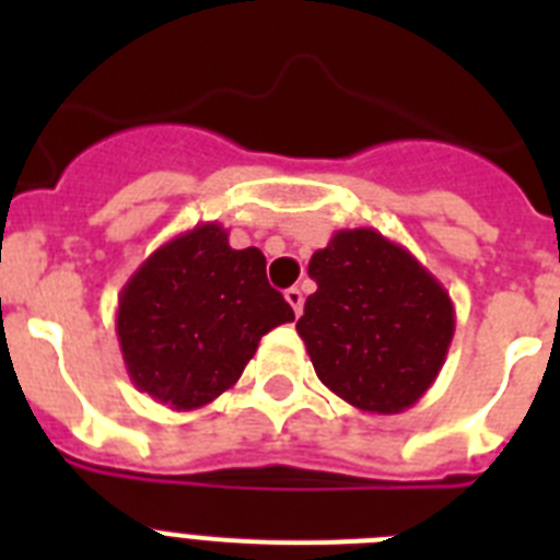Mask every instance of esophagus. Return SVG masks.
Here are the masks:
<instances>
[{"label": "esophagus", "mask_w": 560, "mask_h": 560, "mask_svg": "<svg viewBox=\"0 0 560 560\" xmlns=\"http://www.w3.org/2000/svg\"><path fill=\"white\" fill-rule=\"evenodd\" d=\"M285 300H289V305H291V308H294V316L303 314V303H305V300H303V291L296 289V285H294V289L285 291Z\"/></svg>", "instance_id": "34e87169"}]
</instances>
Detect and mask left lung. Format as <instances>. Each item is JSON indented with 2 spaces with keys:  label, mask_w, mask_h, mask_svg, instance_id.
Returning a JSON list of instances; mask_svg holds the SVG:
<instances>
[{
  "label": "left lung",
  "mask_w": 560,
  "mask_h": 560,
  "mask_svg": "<svg viewBox=\"0 0 560 560\" xmlns=\"http://www.w3.org/2000/svg\"><path fill=\"white\" fill-rule=\"evenodd\" d=\"M308 275L316 291L296 334L319 381L361 412L415 407L454 336V303L438 277L370 226L336 232Z\"/></svg>",
  "instance_id": "obj_1"
}]
</instances>
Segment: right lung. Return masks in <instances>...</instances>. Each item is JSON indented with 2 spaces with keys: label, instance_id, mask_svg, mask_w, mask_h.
Returning a JSON list of instances; mask_svg holds the SVG:
<instances>
[{
  "label": "right lung",
  "instance_id": "add662e5",
  "mask_svg": "<svg viewBox=\"0 0 560 560\" xmlns=\"http://www.w3.org/2000/svg\"><path fill=\"white\" fill-rule=\"evenodd\" d=\"M221 224H199L148 257L117 303L128 378L176 412L207 407L294 311L266 280L264 252L232 249Z\"/></svg>",
  "mask_w": 560,
  "mask_h": 560
}]
</instances>
